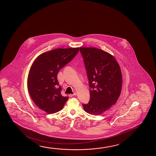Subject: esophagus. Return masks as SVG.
<instances>
[{"label": "esophagus", "mask_w": 156, "mask_h": 156, "mask_svg": "<svg viewBox=\"0 0 156 156\" xmlns=\"http://www.w3.org/2000/svg\"><path fill=\"white\" fill-rule=\"evenodd\" d=\"M76 93H74V94H69V97H73V96H75V95H76Z\"/></svg>", "instance_id": "1"}]
</instances>
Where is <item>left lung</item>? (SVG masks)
I'll use <instances>...</instances> for the list:
<instances>
[{"instance_id":"obj_1","label":"left lung","mask_w":156,"mask_h":156,"mask_svg":"<svg viewBox=\"0 0 156 156\" xmlns=\"http://www.w3.org/2000/svg\"><path fill=\"white\" fill-rule=\"evenodd\" d=\"M89 79L90 99L83 104L90 115H101L115 104L122 87L120 66L112 55L96 48H80Z\"/></svg>"}]
</instances>
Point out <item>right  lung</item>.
Here are the masks:
<instances>
[{"instance_id": "add662e5", "label": "right lung", "mask_w": 156, "mask_h": 156, "mask_svg": "<svg viewBox=\"0 0 156 156\" xmlns=\"http://www.w3.org/2000/svg\"><path fill=\"white\" fill-rule=\"evenodd\" d=\"M79 50V48H55L41 53L33 62L27 78V89L34 104L45 112H57L68 100L67 97L61 94L58 73Z\"/></svg>"}]
</instances>
